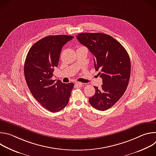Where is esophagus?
<instances>
[{"label":"esophagus","mask_w":156,"mask_h":156,"mask_svg":"<svg viewBox=\"0 0 156 156\" xmlns=\"http://www.w3.org/2000/svg\"><path fill=\"white\" fill-rule=\"evenodd\" d=\"M75 85L77 86V87H81L82 85H83V83H81V82H76Z\"/></svg>","instance_id":"1"}]
</instances>
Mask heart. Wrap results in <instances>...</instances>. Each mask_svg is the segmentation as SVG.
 <instances>
[{
    "mask_svg": "<svg viewBox=\"0 0 156 156\" xmlns=\"http://www.w3.org/2000/svg\"><path fill=\"white\" fill-rule=\"evenodd\" d=\"M80 47H83V46H80Z\"/></svg>",
    "mask_w": 156,
    "mask_h": 156,
    "instance_id": "1",
    "label": "heart"
}]
</instances>
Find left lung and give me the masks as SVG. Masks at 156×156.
I'll use <instances>...</instances> for the list:
<instances>
[{
	"label": "left lung",
	"mask_w": 156,
	"mask_h": 156,
	"mask_svg": "<svg viewBox=\"0 0 156 156\" xmlns=\"http://www.w3.org/2000/svg\"><path fill=\"white\" fill-rule=\"evenodd\" d=\"M76 38L94 55L95 69L100 70L98 75L102 78L101 88L94 86L96 93L89 102L97 110H106L127 88L131 73L128 54L118 41L104 33H80Z\"/></svg>",
	"instance_id": "8db88e82"
}]
</instances>
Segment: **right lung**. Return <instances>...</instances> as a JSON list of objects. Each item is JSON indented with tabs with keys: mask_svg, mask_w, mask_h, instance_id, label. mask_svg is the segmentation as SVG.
Here are the masks:
<instances>
[{
	"mask_svg": "<svg viewBox=\"0 0 156 156\" xmlns=\"http://www.w3.org/2000/svg\"><path fill=\"white\" fill-rule=\"evenodd\" d=\"M73 38L67 35L46 36L33 44L26 57L24 74L29 90L40 104L52 112L68 104L74 86L73 83H55L52 79L62 47Z\"/></svg>",
	"mask_w": 156,
	"mask_h": 156,
	"instance_id": "add662e5",
	"label": "right lung"
}]
</instances>
